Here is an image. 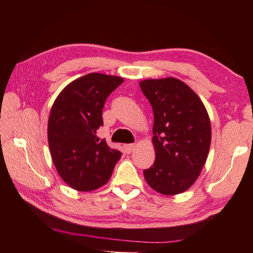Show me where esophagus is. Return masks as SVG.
<instances>
[{
    "label": "esophagus",
    "instance_id": "1",
    "mask_svg": "<svg viewBox=\"0 0 253 253\" xmlns=\"http://www.w3.org/2000/svg\"><path fill=\"white\" fill-rule=\"evenodd\" d=\"M133 149H135V144H132V143H130V144H125V151H126L127 153H131Z\"/></svg>",
    "mask_w": 253,
    "mask_h": 253
}]
</instances>
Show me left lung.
<instances>
[{
  "mask_svg": "<svg viewBox=\"0 0 253 253\" xmlns=\"http://www.w3.org/2000/svg\"><path fill=\"white\" fill-rule=\"evenodd\" d=\"M152 105V142L155 161L143 170L153 190L165 196L178 195L200 175L211 144V123L206 106L190 87L169 77L140 82Z\"/></svg>",
  "mask_w": 253,
  "mask_h": 253,
  "instance_id": "left-lung-1",
  "label": "left lung"
}]
</instances>
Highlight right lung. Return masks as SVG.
Instances as JSON below:
<instances>
[{
	"label": "right lung",
	"mask_w": 253,
	"mask_h": 253,
	"mask_svg": "<svg viewBox=\"0 0 253 253\" xmlns=\"http://www.w3.org/2000/svg\"><path fill=\"white\" fill-rule=\"evenodd\" d=\"M122 77L91 73L74 80L57 95L47 123V141L57 173L73 189L92 191L105 185L122 153L96 131L103 125L105 100Z\"/></svg>",
	"instance_id": "right-lung-1"
}]
</instances>
